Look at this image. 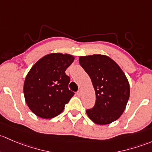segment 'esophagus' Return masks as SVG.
<instances>
[{
  "mask_svg": "<svg viewBox=\"0 0 152 152\" xmlns=\"http://www.w3.org/2000/svg\"><path fill=\"white\" fill-rule=\"evenodd\" d=\"M81 94H82V90H81V89H79V90L77 91V95L80 96L81 95Z\"/></svg>",
  "mask_w": 152,
  "mask_h": 152,
  "instance_id": "obj_1",
  "label": "esophagus"
}]
</instances>
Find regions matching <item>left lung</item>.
Returning a JSON list of instances; mask_svg holds the SVG:
<instances>
[{
    "label": "left lung",
    "mask_w": 152,
    "mask_h": 152,
    "mask_svg": "<svg viewBox=\"0 0 152 152\" xmlns=\"http://www.w3.org/2000/svg\"><path fill=\"white\" fill-rule=\"evenodd\" d=\"M79 63L91 80L96 94L93 108L88 116L96 124L105 125L118 119L126 108L130 88L120 66L104 55L80 56Z\"/></svg>",
    "instance_id": "left-lung-1"
}]
</instances>
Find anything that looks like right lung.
<instances>
[{
    "label": "right lung",
    "mask_w": 152,
    "mask_h": 152,
    "mask_svg": "<svg viewBox=\"0 0 152 152\" xmlns=\"http://www.w3.org/2000/svg\"><path fill=\"white\" fill-rule=\"evenodd\" d=\"M69 54L53 53L40 58L26 77L23 93L26 104L42 118L57 116L75 93L69 89V77L65 71L74 61Z\"/></svg>",
    "instance_id": "right-lung-1"
}]
</instances>
